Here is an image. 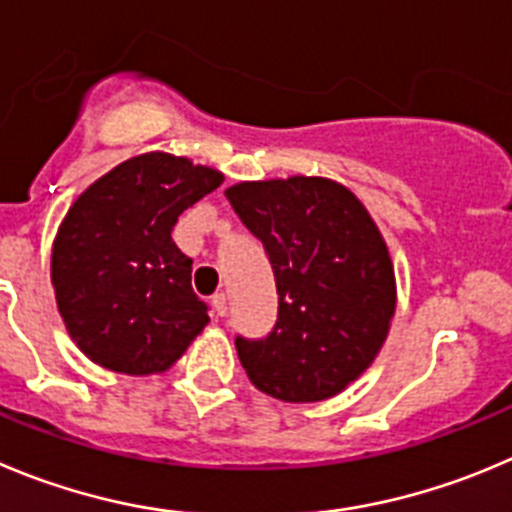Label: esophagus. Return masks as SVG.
I'll return each mask as SVG.
<instances>
[{
	"instance_id": "obj_1",
	"label": "esophagus",
	"mask_w": 512,
	"mask_h": 512,
	"mask_svg": "<svg viewBox=\"0 0 512 512\" xmlns=\"http://www.w3.org/2000/svg\"><path fill=\"white\" fill-rule=\"evenodd\" d=\"M212 308H214V315H217V318H224V315H227V295L224 293L214 295Z\"/></svg>"
}]
</instances>
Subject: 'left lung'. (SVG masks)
<instances>
[{"label": "left lung", "instance_id": "left-lung-1", "mask_svg": "<svg viewBox=\"0 0 512 512\" xmlns=\"http://www.w3.org/2000/svg\"><path fill=\"white\" fill-rule=\"evenodd\" d=\"M227 199L265 245L278 323L237 356L262 394L310 404L374 364L396 310L394 262L364 202L326 176L240 181Z\"/></svg>", "mask_w": 512, "mask_h": 512}]
</instances>
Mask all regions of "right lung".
I'll list each match as a JSON object with an SVG mask.
<instances>
[{
	"label": "right lung",
	"instance_id": "1",
	"mask_svg": "<svg viewBox=\"0 0 512 512\" xmlns=\"http://www.w3.org/2000/svg\"><path fill=\"white\" fill-rule=\"evenodd\" d=\"M224 181L184 156H133L88 186L52 242L57 310L75 346L128 376L171 369L209 323L191 260L171 232L184 209Z\"/></svg>",
	"mask_w": 512,
	"mask_h": 512
}]
</instances>
